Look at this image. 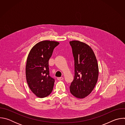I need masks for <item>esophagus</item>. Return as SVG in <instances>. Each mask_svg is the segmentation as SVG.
I'll return each mask as SVG.
<instances>
[{
  "label": "esophagus",
  "mask_w": 125,
  "mask_h": 125,
  "mask_svg": "<svg viewBox=\"0 0 125 125\" xmlns=\"http://www.w3.org/2000/svg\"><path fill=\"white\" fill-rule=\"evenodd\" d=\"M64 79L63 77H58L57 78V80L58 81H61V80H63Z\"/></svg>",
  "instance_id": "1"
}]
</instances>
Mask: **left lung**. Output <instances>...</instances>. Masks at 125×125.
I'll return each instance as SVG.
<instances>
[{
    "instance_id": "1",
    "label": "left lung",
    "mask_w": 125,
    "mask_h": 125,
    "mask_svg": "<svg viewBox=\"0 0 125 125\" xmlns=\"http://www.w3.org/2000/svg\"><path fill=\"white\" fill-rule=\"evenodd\" d=\"M75 62V76L70 86L71 93L78 98H83L94 89L98 77L97 61L92 48L78 41L70 42Z\"/></svg>"
}]
</instances>
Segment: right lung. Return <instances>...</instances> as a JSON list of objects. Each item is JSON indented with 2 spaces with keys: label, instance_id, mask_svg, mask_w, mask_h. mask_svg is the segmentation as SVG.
<instances>
[{
  "label": "right lung",
  "instance_id": "add662e5",
  "mask_svg": "<svg viewBox=\"0 0 125 125\" xmlns=\"http://www.w3.org/2000/svg\"><path fill=\"white\" fill-rule=\"evenodd\" d=\"M59 44L55 41H42L29 52L26 66V80L31 91L38 97H46L53 90L55 81L49 76L48 61Z\"/></svg>",
  "mask_w": 125,
  "mask_h": 125
}]
</instances>
